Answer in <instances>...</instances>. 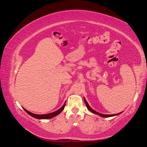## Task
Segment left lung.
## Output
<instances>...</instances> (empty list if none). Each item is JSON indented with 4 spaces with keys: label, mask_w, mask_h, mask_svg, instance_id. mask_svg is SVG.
Segmentation results:
<instances>
[{
    "label": "left lung",
    "mask_w": 147,
    "mask_h": 147,
    "mask_svg": "<svg viewBox=\"0 0 147 147\" xmlns=\"http://www.w3.org/2000/svg\"><path fill=\"white\" fill-rule=\"evenodd\" d=\"M84 103H85V104H86V107H87L88 109L89 110H90V112H91L92 113H94V114L98 115H99V116H100V117H102L108 118V117H114V116H116V115H119V114L122 113V112H121V113H117V114H113V115H104V114H102V113H100L97 112H96V111L93 110V109L91 107H90V105H89L88 103L87 102V101L86 100V99H85V98H84Z\"/></svg>",
    "instance_id": "8db88e82"
}]
</instances>
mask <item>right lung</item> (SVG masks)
Here are the masks:
<instances>
[{
	"label": "right lung",
	"mask_w": 147,
	"mask_h": 147,
	"mask_svg": "<svg viewBox=\"0 0 147 147\" xmlns=\"http://www.w3.org/2000/svg\"><path fill=\"white\" fill-rule=\"evenodd\" d=\"M65 102L64 104L63 105V106L62 107L61 109H59V110H56V112H53V113H48V114H45V115H37V114H34V113H31L30 112H29L28 110H27L26 109H25L24 108H23L24 109V110L26 111V112H27L29 115H30L31 117H32L35 118H37V119H50V118H52L53 117H55L56 116H57V115H59L62 111H63L65 107Z\"/></svg>",
	"instance_id": "right-lung-1"
}]
</instances>
